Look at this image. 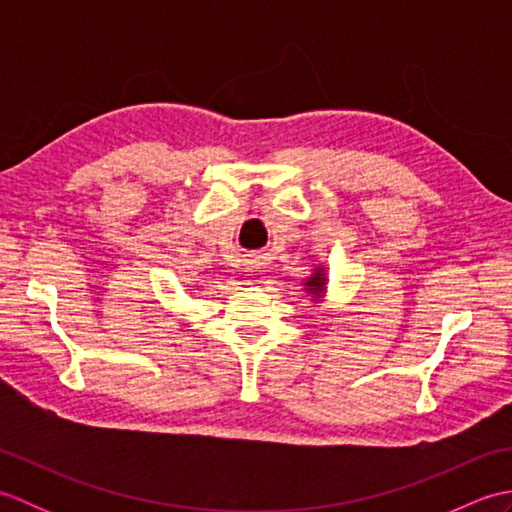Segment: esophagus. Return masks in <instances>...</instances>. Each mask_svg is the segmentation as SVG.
Segmentation results:
<instances>
[{"label":"esophagus","instance_id":"1","mask_svg":"<svg viewBox=\"0 0 512 512\" xmlns=\"http://www.w3.org/2000/svg\"><path fill=\"white\" fill-rule=\"evenodd\" d=\"M250 270H253V268H250Z\"/></svg>","mask_w":512,"mask_h":512}]
</instances>
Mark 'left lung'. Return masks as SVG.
I'll list each match as a JSON object with an SVG mask.
<instances>
[{"instance_id": "1", "label": "left lung", "mask_w": 512, "mask_h": 512, "mask_svg": "<svg viewBox=\"0 0 512 512\" xmlns=\"http://www.w3.org/2000/svg\"><path fill=\"white\" fill-rule=\"evenodd\" d=\"M303 290L308 292L310 301H314V303L325 301V292H328V275H325V268L321 264L314 266L312 275L303 279Z\"/></svg>"}]
</instances>
